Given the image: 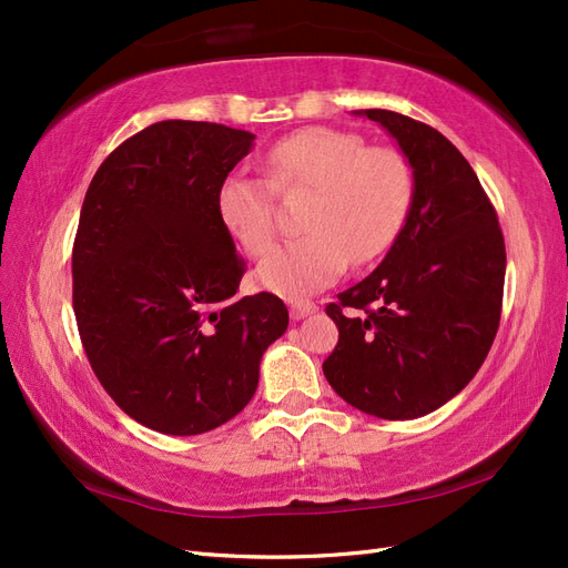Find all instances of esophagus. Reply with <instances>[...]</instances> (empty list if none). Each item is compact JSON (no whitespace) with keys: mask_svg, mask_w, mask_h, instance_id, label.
<instances>
[{"mask_svg":"<svg viewBox=\"0 0 568 568\" xmlns=\"http://www.w3.org/2000/svg\"><path fill=\"white\" fill-rule=\"evenodd\" d=\"M315 311H317L315 303H291V307H288L291 320H294V322H298V320H303L307 315H313Z\"/></svg>","mask_w":568,"mask_h":568,"instance_id":"1","label":"esophagus"}]
</instances>
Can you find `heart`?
<instances>
[{"mask_svg": "<svg viewBox=\"0 0 568 568\" xmlns=\"http://www.w3.org/2000/svg\"><path fill=\"white\" fill-rule=\"evenodd\" d=\"M267 170L282 192H313L301 222L305 236L277 246L255 270L257 284L288 301L332 286L348 261L365 265L379 257L398 236L412 201L407 161L393 149H367L353 132L298 130L272 144ZM272 184L230 173L217 186L222 227L251 255L265 253L277 230Z\"/></svg>", "mask_w": 568, "mask_h": 568, "instance_id": "heart-1", "label": "heart"}]
</instances>
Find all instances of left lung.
Wrapping results in <instances>:
<instances>
[{
  "label": "left lung",
  "instance_id": "left-lung-1",
  "mask_svg": "<svg viewBox=\"0 0 568 568\" xmlns=\"http://www.w3.org/2000/svg\"><path fill=\"white\" fill-rule=\"evenodd\" d=\"M355 115L379 123L403 151L412 201L379 267L326 305L338 343L322 369L365 415L417 419L484 365L500 324L505 239L474 168L438 130L384 109Z\"/></svg>",
  "mask_w": 568,
  "mask_h": 568
}]
</instances>
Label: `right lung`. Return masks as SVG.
Returning <instances> with one entry per match:
<instances>
[{
  "label": "right lung",
  "mask_w": 568,
  "mask_h": 568,
  "mask_svg": "<svg viewBox=\"0 0 568 568\" xmlns=\"http://www.w3.org/2000/svg\"><path fill=\"white\" fill-rule=\"evenodd\" d=\"M255 134L161 120L99 165L73 246L84 353L118 407L153 432L199 436L257 388L261 359L288 326L272 294L236 298L244 261L215 194Z\"/></svg>",
  "instance_id": "add662e5"
}]
</instances>
